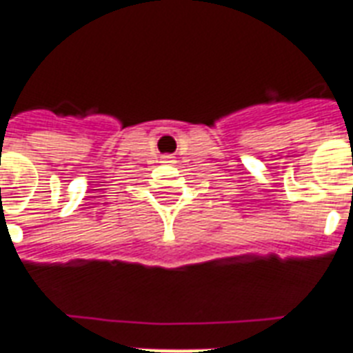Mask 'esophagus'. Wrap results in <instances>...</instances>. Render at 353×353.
<instances>
[{
  "mask_svg": "<svg viewBox=\"0 0 353 353\" xmlns=\"http://www.w3.org/2000/svg\"><path fill=\"white\" fill-rule=\"evenodd\" d=\"M164 163H176V161H172V157H166V161Z\"/></svg>",
  "mask_w": 353,
  "mask_h": 353,
  "instance_id": "34e87169",
  "label": "esophagus"
}]
</instances>
